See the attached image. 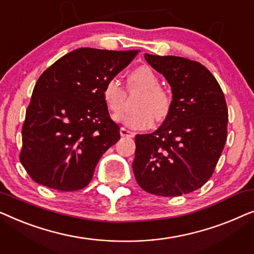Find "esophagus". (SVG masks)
<instances>
[{
  "instance_id": "1",
  "label": "esophagus",
  "mask_w": 254,
  "mask_h": 254,
  "mask_svg": "<svg viewBox=\"0 0 254 254\" xmlns=\"http://www.w3.org/2000/svg\"><path fill=\"white\" fill-rule=\"evenodd\" d=\"M120 135H121V136H124V137H133L134 133H133V131L126 129V128L121 127L120 128Z\"/></svg>"
}]
</instances>
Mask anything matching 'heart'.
I'll return each instance as SVG.
<instances>
[{
	"label": "heart",
	"instance_id": "1",
	"mask_svg": "<svg viewBox=\"0 0 254 254\" xmlns=\"http://www.w3.org/2000/svg\"><path fill=\"white\" fill-rule=\"evenodd\" d=\"M128 90H140L142 95L135 100V111L123 112L116 117L118 121L133 129H147L154 121L164 120L171 110V97L159 86V79L148 65H140L128 75ZM103 98L113 113L123 110L127 93L117 78L107 79L103 86Z\"/></svg>",
	"mask_w": 254,
	"mask_h": 254
}]
</instances>
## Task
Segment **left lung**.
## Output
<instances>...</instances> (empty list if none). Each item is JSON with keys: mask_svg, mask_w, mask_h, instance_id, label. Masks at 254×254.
Segmentation results:
<instances>
[{"mask_svg": "<svg viewBox=\"0 0 254 254\" xmlns=\"http://www.w3.org/2000/svg\"><path fill=\"white\" fill-rule=\"evenodd\" d=\"M169 82L171 110L152 134L135 136L133 171L138 186L161 196H179L208 182L228 134V107L220 84L199 62L145 54Z\"/></svg>", "mask_w": 254, "mask_h": 254, "instance_id": "obj_1", "label": "left lung"}]
</instances>
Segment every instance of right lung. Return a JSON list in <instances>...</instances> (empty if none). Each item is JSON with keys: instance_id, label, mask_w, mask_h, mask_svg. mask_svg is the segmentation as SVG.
<instances>
[{"instance_id": "right-lung-1", "label": "right lung", "mask_w": 254, "mask_h": 254, "mask_svg": "<svg viewBox=\"0 0 254 254\" xmlns=\"http://www.w3.org/2000/svg\"><path fill=\"white\" fill-rule=\"evenodd\" d=\"M138 52L78 48L40 75L26 110L19 155L34 182L62 192L91 182L100 157L120 138L103 86Z\"/></svg>"}]
</instances>
